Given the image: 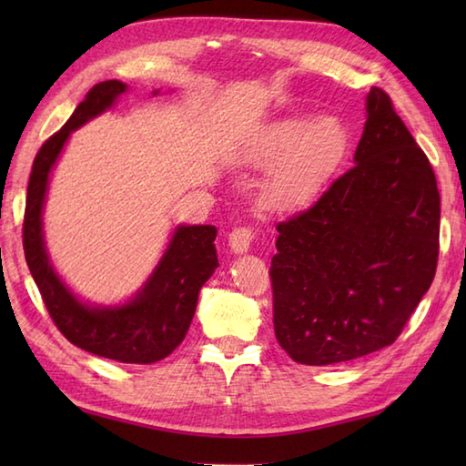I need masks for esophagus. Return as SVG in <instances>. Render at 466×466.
Here are the masks:
<instances>
[{"label": "esophagus", "instance_id": "1", "mask_svg": "<svg viewBox=\"0 0 466 466\" xmlns=\"http://www.w3.org/2000/svg\"><path fill=\"white\" fill-rule=\"evenodd\" d=\"M252 242H254V230H252V228H246V226L234 228L230 236H228V244H230V250L234 254H246L250 250Z\"/></svg>", "mask_w": 466, "mask_h": 466}]
</instances>
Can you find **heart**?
<instances>
[{
  "mask_svg": "<svg viewBox=\"0 0 466 466\" xmlns=\"http://www.w3.org/2000/svg\"><path fill=\"white\" fill-rule=\"evenodd\" d=\"M349 134L334 116H294L276 122L256 137L246 150L242 164L274 170L262 186L264 202L276 210L306 200L342 157Z\"/></svg>",
  "mask_w": 466,
  "mask_h": 466,
  "instance_id": "heart-1",
  "label": "heart"
}]
</instances>
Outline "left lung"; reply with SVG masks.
Wrapping results in <instances>:
<instances>
[{
  "label": "left lung",
  "mask_w": 466,
  "mask_h": 466,
  "mask_svg": "<svg viewBox=\"0 0 466 466\" xmlns=\"http://www.w3.org/2000/svg\"><path fill=\"white\" fill-rule=\"evenodd\" d=\"M439 228L429 157L372 87L354 166L276 226L274 332L290 359L326 366L397 340L437 272Z\"/></svg>",
  "instance_id": "1"
}]
</instances>
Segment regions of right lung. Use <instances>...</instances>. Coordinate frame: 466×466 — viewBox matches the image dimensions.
<instances>
[{"label": "right lung", "instance_id": "add662e5", "mask_svg": "<svg viewBox=\"0 0 466 466\" xmlns=\"http://www.w3.org/2000/svg\"><path fill=\"white\" fill-rule=\"evenodd\" d=\"M126 92L127 86L117 80L94 86L62 130L39 147L27 184L24 252L49 316L69 342L110 360L152 364L172 354L190 329L198 294L218 268L216 226H176L142 289L130 300L107 306L84 302L72 292L49 260L44 238L49 176L69 136L110 110Z\"/></svg>", "mask_w": 466, "mask_h": 466}]
</instances>
